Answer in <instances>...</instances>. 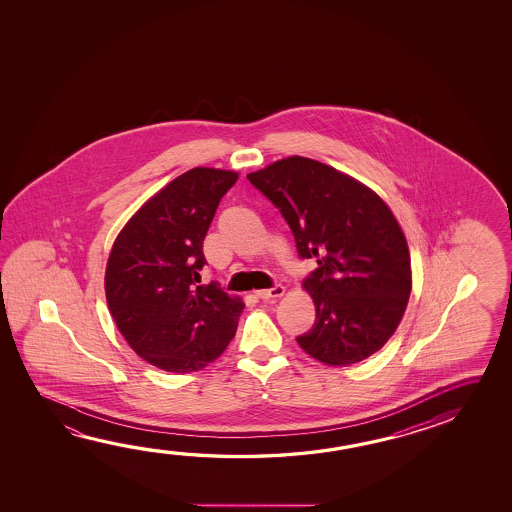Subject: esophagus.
Masks as SVG:
<instances>
[{"label":"esophagus","instance_id":"obj_1","mask_svg":"<svg viewBox=\"0 0 512 512\" xmlns=\"http://www.w3.org/2000/svg\"><path fill=\"white\" fill-rule=\"evenodd\" d=\"M284 286H280V284H275L273 287H269V289H260V291H255V295L259 296L260 300H268V298H277V296L284 295Z\"/></svg>","mask_w":512,"mask_h":512}]
</instances>
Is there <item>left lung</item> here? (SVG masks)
<instances>
[{
	"instance_id": "left-lung-1",
	"label": "left lung",
	"mask_w": 512,
	"mask_h": 512,
	"mask_svg": "<svg viewBox=\"0 0 512 512\" xmlns=\"http://www.w3.org/2000/svg\"><path fill=\"white\" fill-rule=\"evenodd\" d=\"M278 208L300 259L316 320L296 341L325 365L372 356L394 334L412 289L403 230L376 192L325 163L291 156L246 176Z\"/></svg>"
}]
</instances>
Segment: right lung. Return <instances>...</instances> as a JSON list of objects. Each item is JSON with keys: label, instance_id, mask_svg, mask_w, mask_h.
<instances>
[{"label": "right lung", "instance_id": "1", "mask_svg": "<svg viewBox=\"0 0 512 512\" xmlns=\"http://www.w3.org/2000/svg\"><path fill=\"white\" fill-rule=\"evenodd\" d=\"M237 174L198 167L149 199L120 232L106 269L118 331L165 372L201 370L225 352L244 305L217 282L199 286L203 241Z\"/></svg>", "mask_w": 512, "mask_h": 512}]
</instances>
